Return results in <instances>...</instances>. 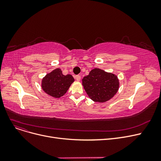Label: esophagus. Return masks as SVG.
<instances>
[{
    "label": "esophagus",
    "mask_w": 161,
    "mask_h": 161,
    "mask_svg": "<svg viewBox=\"0 0 161 161\" xmlns=\"http://www.w3.org/2000/svg\"><path fill=\"white\" fill-rule=\"evenodd\" d=\"M75 80H77L78 81H80V80H81V76H80V75H75Z\"/></svg>",
    "instance_id": "34e87169"
}]
</instances>
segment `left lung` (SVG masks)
<instances>
[{
    "label": "left lung",
    "mask_w": 161,
    "mask_h": 161,
    "mask_svg": "<svg viewBox=\"0 0 161 161\" xmlns=\"http://www.w3.org/2000/svg\"><path fill=\"white\" fill-rule=\"evenodd\" d=\"M82 85L92 100L105 103L117 93L119 81L115 74L95 68L82 79Z\"/></svg>",
    "instance_id": "8db88e82"
}]
</instances>
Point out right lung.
I'll use <instances>...</instances> for the list:
<instances>
[{"instance_id": "obj_1", "label": "right lung", "mask_w": 161, "mask_h": 161, "mask_svg": "<svg viewBox=\"0 0 161 161\" xmlns=\"http://www.w3.org/2000/svg\"><path fill=\"white\" fill-rule=\"evenodd\" d=\"M74 81L72 75H63L60 69H56L42 78L41 87L48 95L58 98L65 95Z\"/></svg>"}]
</instances>
